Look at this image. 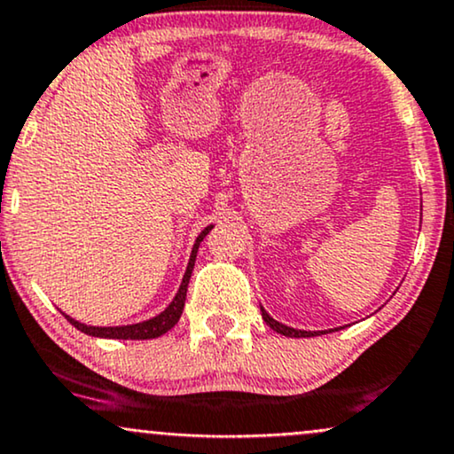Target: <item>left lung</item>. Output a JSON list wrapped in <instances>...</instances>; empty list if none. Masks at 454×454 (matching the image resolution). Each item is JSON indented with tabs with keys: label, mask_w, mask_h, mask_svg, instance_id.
I'll return each instance as SVG.
<instances>
[{
	"label": "left lung",
	"mask_w": 454,
	"mask_h": 454,
	"mask_svg": "<svg viewBox=\"0 0 454 454\" xmlns=\"http://www.w3.org/2000/svg\"><path fill=\"white\" fill-rule=\"evenodd\" d=\"M261 316H262V320H265L267 326H270L271 330H276V333H279V334H284V337L301 339V337H316V334H326V330H299V328L286 326V324L273 320V317L265 309H262V307H261ZM330 330H337V328H330Z\"/></svg>",
	"instance_id": "obj_1"
}]
</instances>
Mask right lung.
<instances>
[{"instance_id": "add662e5", "label": "right lung", "mask_w": 454, "mask_h": 454, "mask_svg": "<svg viewBox=\"0 0 454 454\" xmlns=\"http://www.w3.org/2000/svg\"><path fill=\"white\" fill-rule=\"evenodd\" d=\"M215 225L204 227L200 231V236L195 238V244L192 248V254H189V262H187V270H184V276L181 279V286H178L175 299L170 301V305L166 307L164 311L158 313V316L149 317V320L137 322V324H126V326H88V324L77 322L75 317L63 316L69 320L73 326L77 330H82L83 334H90V337H98V339H130V340H145V339H158L161 334L168 333L175 324L181 320V313L184 307V299H187V286H189V278L193 273V265H195V256H198V248L201 244V239L208 236V231Z\"/></svg>"}]
</instances>
